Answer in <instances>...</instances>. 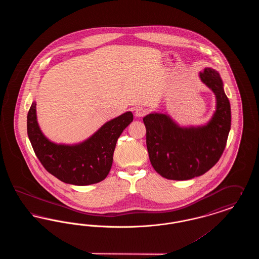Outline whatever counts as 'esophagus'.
<instances>
[{"mask_svg":"<svg viewBox=\"0 0 259 259\" xmlns=\"http://www.w3.org/2000/svg\"><path fill=\"white\" fill-rule=\"evenodd\" d=\"M147 113V110H145L144 108H136L135 111H134V114H135V117H142L144 116L145 114Z\"/></svg>","mask_w":259,"mask_h":259,"instance_id":"1","label":"esophagus"}]
</instances>
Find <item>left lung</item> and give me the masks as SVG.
Segmentation results:
<instances>
[{
	"label": "left lung",
	"mask_w": 259,
	"mask_h": 259,
	"mask_svg": "<svg viewBox=\"0 0 259 259\" xmlns=\"http://www.w3.org/2000/svg\"><path fill=\"white\" fill-rule=\"evenodd\" d=\"M201 81L215 95V111L209 121L181 126L168 113L144 117L147 148L154 170L168 180L186 181L202 176L220 160L231 127L230 103L218 71L205 68Z\"/></svg>",
	"instance_id": "obj_1"
}]
</instances>
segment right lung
I'll list each match as a JSON object with an SVG mask.
<instances>
[{"label":"right lung","instance_id":"right-lung-1","mask_svg":"<svg viewBox=\"0 0 259 259\" xmlns=\"http://www.w3.org/2000/svg\"><path fill=\"white\" fill-rule=\"evenodd\" d=\"M36 106L33 101L27 115V133L47 171L70 185H93L105 180L111 170L117 139L133 121V113L126 111L101 126L83 142L68 145L51 142L41 132Z\"/></svg>","mask_w":259,"mask_h":259}]
</instances>
